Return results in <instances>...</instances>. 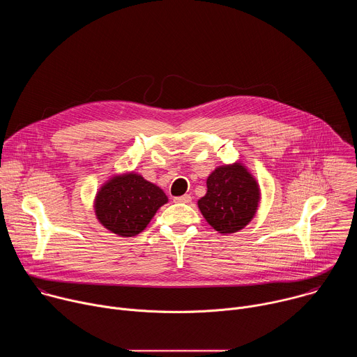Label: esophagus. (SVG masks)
<instances>
[{
    "mask_svg": "<svg viewBox=\"0 0 357 357\" xmlns=\"http://www.w3.org/2000/svg\"><path fill=\"white\" fill-rule=\"evenodd\" d=\"M174 202H176V203H190L192 197H190V195H182V196L174 197Z\"/></svg>",
    "mask_w": 357,
    "mask_h": 357,
    "instance_id": "1",
    "label": "esophagus"
}]
</instances>
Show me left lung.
Here are the masks:
<instances>
[{
	"instance_id": "left-lung-1",
	"label": "left lung",
	"mask_w": 357,
	"mask_h": 357,
	"mask_svg": "<svg viewBox=\"0 0 357 357\" xmlns=\"http://www.w3.org/2000/svg\"><path fill=\"white\" fill-rule=\"evenodd\" d=\"M206 185L208 192L199 199L197 206L216 231L236 233L251 222L259 206L260 189L241 164L216 168Z\"/></svg>"
}]
</instances>
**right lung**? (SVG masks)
Returning a JSON list of instances; mask_svg holds the SVG:
<instances>
[{
    "mask_svg": "<svg viewBox=\"0 0 357 357\" xmlns=\"http://www.w3.org/2000/svg\"><path fill=\"white\" fill-rule=\"evenodd\" d=\"M167 202L162 189L131 172L114 176L101 186L94 211L106 229L121 237H132L146 227Z\"/></svg>",
    "mask_w": 357,
    "mask_h": 357,
    "instance_id": "obj_1",
    "label": "right lung"
}]
</instances>
